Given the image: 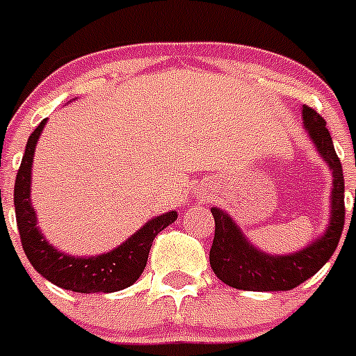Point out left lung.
Here are the masks:
<instances>
[{"label": "left lung", "instance_id": "8db88e82", "mask_svg": "<svg viewBox=\"0 0 356 356\" xmlns=\"http://www.w3.org/2000/svg\"><path fill=\"white\" fill-rule=\"evenodd\" d=\"M302 114L312 143L334 172L330 226L307 249L291 256H270L247 242L229 215L211 208L215 236L210 249V265L215 275L231 288L243 291H289L314 275L337 249L346 218L342 165L334 149L327 122L309 106H304Z\"/></svg>", "mask_w": 356, "mask_h": 356}]
</instances>
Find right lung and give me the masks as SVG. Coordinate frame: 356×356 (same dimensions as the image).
Wrapping results in <instances>:
<instances>
[{
  "label": "right lung",
  "instance_id": "right-lung-1",
  "mask_svg": "<svg viewBox=\"0 0 356 356\" xmlns=\"http://www.w3.org/2000/svg\"><path fill=\"white\" fill-rule=\"evenodd\" d=\"M45 120L31 132L22 155L14 187V204L22 250L33 268L52 284L76 293H113L132 286L141 277L155 236L176 220V211L152 218L123 245L97 257H74L58 252L42 236L37 227V215L29 200L31 164L35 146Z\"/></svg>",
  "mask_w": 356,
  "mask_h": 356
}]
</instances>
